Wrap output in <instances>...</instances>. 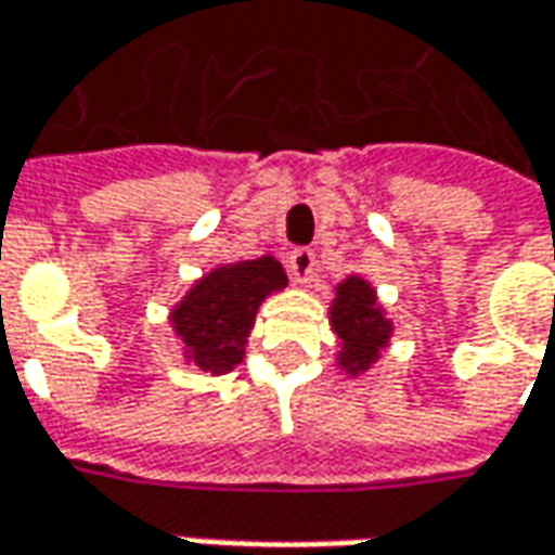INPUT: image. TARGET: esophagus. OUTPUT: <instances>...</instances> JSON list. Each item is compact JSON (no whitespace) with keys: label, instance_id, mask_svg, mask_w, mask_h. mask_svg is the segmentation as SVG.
<instances>
[{"label":"esophagus","instance_id":"1","mask_svg":"<svg viewBox=\"0 0 555 555\" xmlns=\"http://www.w3.org/2000/svg\"><path fill=\"white\" fill-rule=\"evenodd\" d=\"M288 273L297 285H306L314 279V253L312 249H294L288 258Z\"/></svg>","mask_w":555,"mask_h":555}]
</instances>
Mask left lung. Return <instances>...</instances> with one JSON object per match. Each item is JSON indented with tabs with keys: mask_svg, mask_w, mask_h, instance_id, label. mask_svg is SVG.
Segmentation results:
<instances>
[{
	"mask_svg": "<svg viewBox=\"0 0 555 555\" xmlns=\"http://www.w3.org/2000/svg\"><path fill=\"white\" fill-rule=\"evenodd\" d=\"M330 326L336 333V365L353 380L384 357L396 324L377 300V288L360 273H350L333 288Z\"/></svg>",
	"mask_w": 555,
	"mask_h": 555,
	"instance_id": "left-lung-1",
	"label": "left lung"
}]
</instances>
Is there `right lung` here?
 Listing matches in <instances>:
<instances>
[{"mask_svg":"<svg viewBox=\"0 0 555 555\" xmlns=\"http://www.w3.org/2000/svg\"><path fill=\"white\" fill-rule=\"evenodd\" d=\"M285 285L288 276L273 255L219 264L195 279L169 312L183 362L207 374H229L237 369L246 357V338L253 333L261 302Z\"/></svg>","mask_w":555,"mask_h":555,"instance_id":"right-lung-1","label":"right lung"}]
</instances>
